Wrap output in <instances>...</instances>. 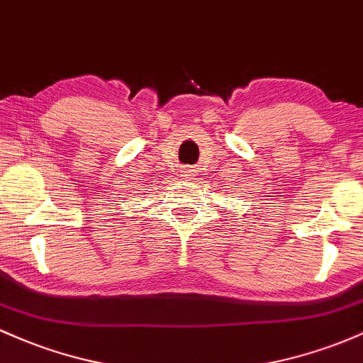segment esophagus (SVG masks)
Returning <instances> with one entry per match:
<instances>
[{
  "instance_id": "esophagus-1",
  "label": "esophagus",
  "mask_w": 363,
  "mask_h": 363,
  "mask_svg": "<svg viewBox=\"0 0 363 363\" xmlns=\"http://www.w3.org/2000/svg\"><path fill=\"white\" fill-rule=\"evenodd\" d=\"M182 176H184V179H191L194 176V169L193 167H184V169H182Z\"/></svg>"
}]
</instances>
